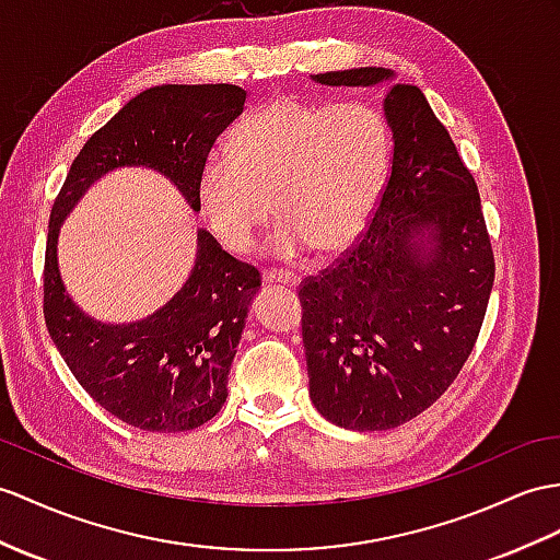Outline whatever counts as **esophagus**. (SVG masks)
Segmentation results:
<instances>
[{"label":"esophagus","instance_id":"obj_1","mask_svg":"<svg viewBox=\"0 0 560 560\" xmlns=\"http://www.w3.org/2000/svg\"><path fill=\"white\" fill-rule=\"evenodd\" d=\"M264 282L266 284H284V288H296L299 278L292 276V272H284V270H264Z\"/></svg>","mask_w":560,"mask_h":560}]
</instances>
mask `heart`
Instances as JSON below:
<instances>
[{
	"instance_id": "1",
	"label": "heart",
	"mask_w": 560,
	"mask_h": 560,
	"mask_svg": "<svg viewBox=\"0 0 560 560\" xmlns=\"http://www.w3.org/2000/svg\"><path fill=\"white\" fill-rule=\"evenodd\" d=\"M387 168L389 130L377 108L278 97L244 120L235 152L213 149L203 159L197 197L228 249H247L276 213L272 254H337L371 221Z\"/></svg>"
}]
</instances>
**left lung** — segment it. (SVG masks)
Instances as JSON below:
<instances>
[{"instance_id": "8db88e82", "label": "left lung", "mask_w": 560, "mask_h": 560, "mask_svg": "<svg viewBox=\"0 0 560 560\" xmlns=\"http://www.w3.org/2000/svg\"><path fill=\"white\" fill-rule=\"evenodd\" d=\"M330 88L387 83L392 171L361 240L299 290L308 394L339 428L404 425L468 361L494 284L475 177L416 85L389 68L311 75Z\"/></svg>"}]
</instances>
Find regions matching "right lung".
<instances>
[{"label":"right lung","mask_w":560,"mask_h":560,"mask_svg":"<svg viewBox=\"0 0 560 560\" xmlns=\"http://www.w3.org/2000/svg\"><path fill=\"white\" fill-rule=\"evenodd\" d=\"M237 85H159L140 92L100 128L71 163L49 215L45 320L66 365L108 413L147 432H187L228 397L233 363L261 276L197 230L189 278L171 302L132 323L92 318L66 292L57 244L88 189L118 168H152L199 211L197 180L213 142L244 108Z\"/></svg>","instance_id":"right-lung-1"}]
</instances>
